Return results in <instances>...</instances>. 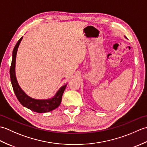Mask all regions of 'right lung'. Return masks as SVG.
<instances>
[{"instance_id": "obj_1", "label": "right lung", "mask_w": 147, "mask_h": 147, "mask_svg": "<svg viewBox=\"0 0 147 147\" xmlns=\"http://www.w3.org/2000/svg\"><path fill=\"white\" fill-rule=\"evenodd\" d=\"M22 38H23V36L18 40L13 49L12 62L10 67L11 82L15 95L21 104L24 107L30 109L31 111L38 112V113H45V112H48L54 110L61 104L62 96L65 88H66L67 85L62 86L58 90V92L54 97L48 100H36L31 98L21 90L20 86L18 85L15 74V64L18 48L20 44Z\"/></svg>"}]
</instances>
